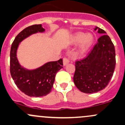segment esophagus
Instances as JSON below:
<instances>
[{"label": "esophagus", "mask_w": 125, "mask_h": 125, "mask_svg": "<svg viewBox=\"0 0 125 125\" xmlns=\"http://www.w3.org/2000/svg\"><path fill=\"white\" fill-rule=\"evenodd\" d=\"M63 65H66L67 64H68L69 63V59L68 57H64L63 59Z\"/></svg>", "instance_id": "34e87169"}]
</instances>
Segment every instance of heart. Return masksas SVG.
Masks as SVG:
<instances>
[{
	"label": "heart",
	"mask_w": 125,
	"mask_h": 125,
	"mask_svg": "<svg viewBox=\"0 0 125 125\" xmlns=\"http://www.w3.org/2000/svg\"><path fill=\"white\" fill-rule=\"evenodd\" d=\"M71 42L73 44H77L81 42L79 53L83 54L92 44L94 42V37L90 34H87L85 35L83 33H77L72 37Z\"/></svg>",
	"instance_id": "b5f03b06"
}]
</instances>
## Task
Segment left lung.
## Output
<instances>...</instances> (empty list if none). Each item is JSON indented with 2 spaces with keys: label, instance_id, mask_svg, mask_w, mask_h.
Wrapping results in <instances>:
<instances>
[{
  "label": "left lung",
  "instance_id": "obj_1",
  "mask_svg": "<svg viewBox=\"0 0 125 125\" xmlns=\"http://www.w3.org/2000/svg\"><path fill=\"white\" fill-rule=\"evenodd\" d=\"M98 42L84 58L75 62L73 82L81 92L94 94L104 89L113 75L115 68V52L113 43L103 29Z\"/></svg>",
  "mask_w": 125,
  "mask_h": 125
}]
</instances>
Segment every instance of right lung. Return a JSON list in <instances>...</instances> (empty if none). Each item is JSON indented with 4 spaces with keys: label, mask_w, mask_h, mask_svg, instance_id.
Masks as SVG:
<instances>
[{
    "label": "right lung",
    "mask_w": 125,
    "mask_h": 125,
    "mask_svg": "<svg viewBox=\"0 0 125 125\" xmlns=\"http://www.w3.org/2000/svg\"><path fill=\"white\" fill-rule=\"evenodd\" d=\"M45 31L41 24H34L23 29L17 35L10 52V73L16 86L29 96L40 97L52 90L56 74L63 68V60L50 62L35 70H27L20 66L17 58L19 43L31 34Z\"/></svg>",
    "instance_id": "1"
}]
</instances>
